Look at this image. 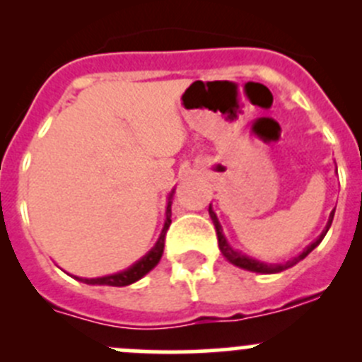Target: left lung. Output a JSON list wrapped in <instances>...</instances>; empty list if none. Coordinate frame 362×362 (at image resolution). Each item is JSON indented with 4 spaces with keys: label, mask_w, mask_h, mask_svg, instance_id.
<instances>
[{
    "label": "left lung",
    "mask_w": 362,
    "mask_h": 362,
    "mask_svg": "<svg viewBox=\"0 0 362 362\" xmlns=\"http://www.w3.org/2000/svg\"><path fill=\"white\" fill-rule=\"evenodd\" d=\"M208 211H210L211 222H214V226H215V231H217V238H218V249H221L222 255H224V257L228 259V261L231 262V264L238 266V268H242V269H247V272L262 273V275H272V273H280V272H284V269L291 268V266L298 264L299 261H303V259H305L306 255L310 254V252H312L313 249H315V247L319 245L320 242H322V240H324V236H326V233L329 231L331 224H333V217H334V210H333V211H331V214H329V218H327V224H326V228H324V231L320 233V236H319V238H317L315 242H312V243H310V245L306 247V249L303 250L301 254H298V255H296V257L291 259V261L284 262V264H272V262H262V261H257V259H254V257H249V255H245V254H243V252H240V250L233 249V247L229 245V242H228V240H226L224 233H222V226H221V222H218V218H217V215H215V211H214V208H211V204H210V206H208Z\"/></svg>",
    "instance_id": "obj_1"
}]
</instances>
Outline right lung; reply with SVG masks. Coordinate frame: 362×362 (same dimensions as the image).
Segmentation results:
<instances>
[{
	"mask_svg": "<svg viewBox=\"0 0 362 362\" xmlns=\"http://www.w3.org/2000/svg\"><path fill=\"white\" fill-rule=\"evenodd\" d=\"M173 194L175 189L170 192L168 196V204H166V218H164V226L163 231H160L158 242L156 245L152 247L147 254L144 255L141 259H138L134 264H131L129 268L124 269V272L113 273V275H105V276H98V279H80V276H73V279L80 280L83 284H89V286H110V287H124V286H131V284L138 282L140 279H144L151 269H154L158 266V262L163 257V250H164V235H166L168 228L171 224V203H173Z\"/></svg>",
	"mask_w": 362,
	"mask_h": 362,
	"instance_id": "1",
	"label": "right lung"
}]
</instances>
